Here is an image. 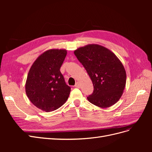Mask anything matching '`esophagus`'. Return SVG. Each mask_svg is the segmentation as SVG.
I'll return each mask as SVG.
<instances>
[{"label":"esophagus","mask_w":152,"mask_h":152,"mask_svg":"<svg viewBox=\"0 0 152 152\" xmlns=\"http://www.w3.org/2000/svg\"><path fill=\"white\" fill-rule=\"evenodd\" d=\"M76 87H77V88H80V83L79 82H77V83L75 84V86Z\"/></svg>","instance_id":"esophagus-1"}]
</instances>
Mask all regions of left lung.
Here are the masks:
<instances>
[{
    "instance_id": "8db88e82",
    "label": "left lung",
    "mask_w": 152,
    "mask_h": 152,
    "mask_svg": "<svg viewBox=\"0 0 152 152\" xmlns=\"http://www.w3.org/2000/svg\"><path fill=\"white\" fill-rule=\"evenodd\" d=\"M74 54L84 66L94 86L89 102L108 108L120 99L126 84V72L122 62L111 50L98 44L77 49Z\"/></svg>"
}]
</instances>
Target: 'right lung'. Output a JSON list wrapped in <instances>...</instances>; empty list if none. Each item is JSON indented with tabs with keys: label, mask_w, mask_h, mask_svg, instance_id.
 Instances as JSON below:
<instances>
[{
	"label": "right lung",
	"mask_w": 152,
	"mask_h": 152,
	"mask_svg": "<svg viewBox=\"0 0 152 152\" xmlns=\"http://www.w3.org/2000/svg\"><path fill=\"white\" fill-rule=\"evenodd\" d=\"M66 54V49H49L36 59L28 72L26 94L31 103L42 111L57 110L69 97L71 88L60 72Z\"/></svg>",
	"instance_id": "1"
}]
</instances>
